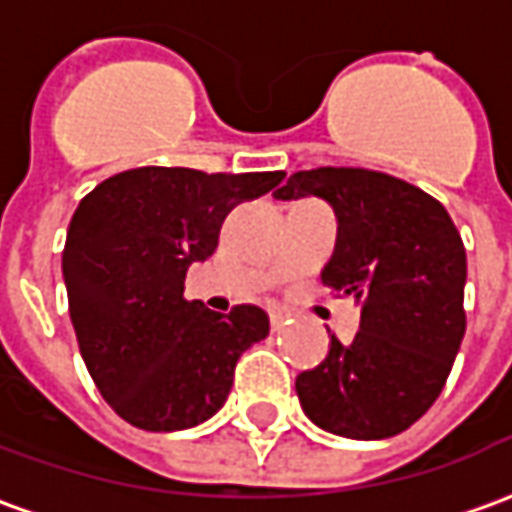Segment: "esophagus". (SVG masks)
<instances>
[{
    "mask_svg": "<svg viewBox=\"0 0 512 512\" xmlns=\"http://www.w3.org/2000/svg\"><path fill=\"white\" fill-rule=\"evenodd\" d=\"M268 321H271V329H274V332H279V329L288 323V318H285L282 312H271V315H268Z\"/></svg>",
    "mask_w": 512,
    "mask_h": 512,
    "instance_id": "34e87169",
    "label": "esophagus"
}]
</instances>
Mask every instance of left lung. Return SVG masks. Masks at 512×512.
<instances>
[{
	"label": "left lung",
	"mask_w": 512,
	"mask_h": 512,
	"mask_svg": "<svg viewBox=\"0 0 512 512\" xmlns=\"http://www.w3.org/2000/svg\"><path fill=\"white\" fill-rule=\"evenodd\" d=\"M274 197L332 205L337 244L321 279L362 304L354 343L332 334L329 356L296 378L304 414L345 439L403 433L444 389L466 332L461 233L439 200L373 169H304Z\"/></svg>",
	"instance_id": "obj_1"
}]
</instances>
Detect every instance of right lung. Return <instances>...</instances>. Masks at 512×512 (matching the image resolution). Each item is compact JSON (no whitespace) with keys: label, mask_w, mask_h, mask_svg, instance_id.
Here are the masks:
<instances>
[{"label":"right lung","mask_w":512,"mask_h":512,"mask_svg":"<svg viewBox=\"0 0 512 512\" xmlns=\"http://www.w3.org/2000/svg\"><path fill=\"white\" fill-rule=\"evenodd\" d=\"M282 178L139 167L79 202L62 252L71 323L98 392L134 428L169 433L211 419L235 362L268 337L260 307L216 315L183 299V282L213 255L224 216Z\"/></svg>","instance_id":"1"}]
</instances>
